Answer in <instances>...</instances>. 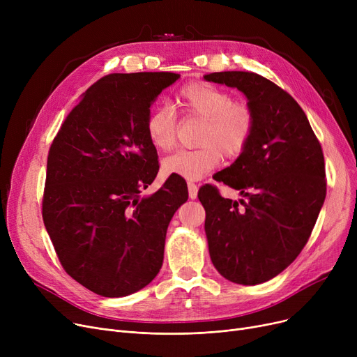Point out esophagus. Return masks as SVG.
I'll list each match as a JSON object with an SVG mask.
<instances>
[{
  "label": "esophagus",
  "instance_id": "obj_1",
  "mask_svg": "<svg viewBox=\"0 0 357 357\" xmlns=\"http://www.w3.org/2000/svg\"><path fill=\"white\" fill-rule=\"evenodd\" d=\"M188 194H190V198L191 199H195L197 195H198V186L195 182H188Z\"/></svg>",
  "mask_w": 357,
  "mask_h": 357
}]
</instances>
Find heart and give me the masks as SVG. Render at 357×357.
Listing matches in <instances>:
<instances>
[{
    "instance_id": "obj_1",
    "label": "heart",
    "mask_w": 357,
    "mask_h": 357,
    "mask_svg": "<svg viewBox=\"0 0 357 357\" xmlns=\"http://www.w3.org/2000/svg\"><path fill=\"white\" fill-rule=\"evenodd\" d=\"M176 105L186 117L204 120L197 149L179 150L167 156L162 171L169 176L199 179L218 166L221 158L236 159L245 152L255 131V112L246 104L207 82L183 85ZM146 133L160 152L171 150L176 140V119L167 107H155L146 119Z\"/></svg>"
}]
</instances>
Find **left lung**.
I'll return each mask as SVG.
<instances>
[{
	"instance_id": "8db88e82",
	"label": "left lung",
	"mask_w": 357,
	"mask_h": 357,
	"mask_svg": "<svg viewBox=\"0 0 357 357\" xmlns=\"http://www.w3.org/2000/svg\"><path fill=\"white\" fill-rule=\"evenodd\" d=\"M204 79L237 88L255 112L246 150L213 176L245 199L222 198L213 185L198 192L210 256L231 282L264 284L292 264L315 226L327 191L321 144L303 108L272 81L241 70Z\"/></svg>"
}]
</instances>
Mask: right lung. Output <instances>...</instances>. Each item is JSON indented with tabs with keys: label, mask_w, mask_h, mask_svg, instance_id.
Returning a JSON list of instances; mask_svg holds the SVG:
<instances>
[{
	"label": "right lung",
	"mask_w": 357,
	"mask_h": 357,
	"mask_svg": "<svg viewBox=\"0 0 357 357\" xmlns=\"http://www.w3.org/2000/svg\"><path fill=\"white\" fill-rule=\"evenodd\" d=\"M178 78L107 75L85 91L50 146L45 227L66 273L98 295L126 296L152 282L169 222L188 199L179 178L140 197L159 171L146 133L150 105Z\"/></svg>",
	"instance_id": "add662e5"
}]
</instances>
